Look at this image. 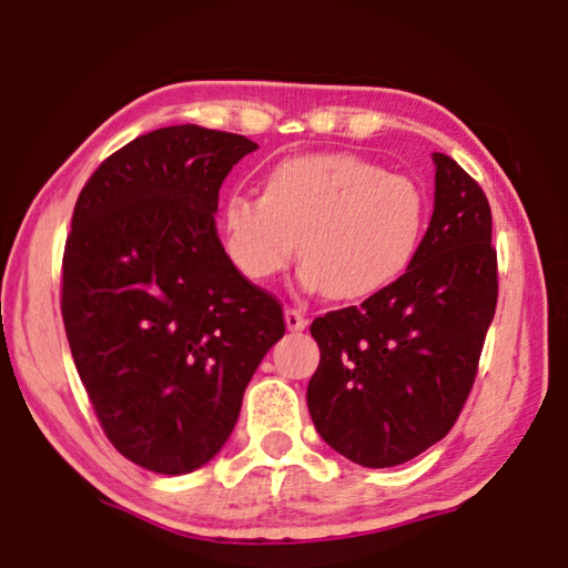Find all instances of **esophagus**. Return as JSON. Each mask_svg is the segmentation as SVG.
Listing matches in <instances>:
<instances>
[{
    "label": "esophagus",
    "mask_w": 568,
    "mask_h": 568,
    "mask_svg": "<svg viewBox=\"0 0 568 568\" xmlns=\"http://www.w3.org/2000/svg\"><path fill=\"white\" fill-rule=\"evenodd\" d=\"M285 326L291 332H303L308 326V316L303 314L301 308H293V306H287L285 308Z\"/></svg>",
    "instance_id": "obj_1"
}]
</instances>
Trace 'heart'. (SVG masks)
Here are the masks:
<instances>
[{
	"instance_id": "1",
	"label": "heart",
	"mask_w": 568,
	"mask_h": 568,
	"mask_svg": "<svg viewBox=\"0 0 568 568\" xmlns=\"http://www.w3.org/2000/svg\"><path fill=\"white\" fill-rule=\"evenodd\" d=\"M425 190L355 154L277 162L265 193L236 190L221 205V242L250 283H270L295 254L301 281L337 301L373 298L417 257L427 229Z\"/></svg>"
}]
</instances>
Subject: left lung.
Returning a JSON list of instances; mask_svg holds the SVG:
<instances>
[{
	"instance_id": "left-lung-1",
	"label": "left lung",
	"mask_w": 568,
	"mask_h": 568,
	"mask_svg": "<svg viewBox=\"0 0 568 568\" xmlns=\"http://www.w3.org/2000/svg\"><path fill=\"white\" fill-rule=\"evenodd\" d=\"M433 162L435 211L412 267L311 324L322 349L311 419L326 445L367 468L412 460L450 433L497 308L489 201L455 159Z\"/></svg>"
}]
</instances>
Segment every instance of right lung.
<instances>
[{
	"label": "right lung",
	"instance_id": "1",
	"mask_svg": "<svg viewBox=\"0 0 568 568\" xmlns=\"http://www.w3.org/2000/svg\"><path fill=\"white\" fill-rule=\"evenodd\" d=\"M257 143L201 125L139 135L79 193L61 316L108 440L154 474H190L239 419L246 383L285 334L277 298L231 265L213 213Z\"/></svg>",
	"mask_w": 568,
	"mask_h": 568
}]
</instances>
